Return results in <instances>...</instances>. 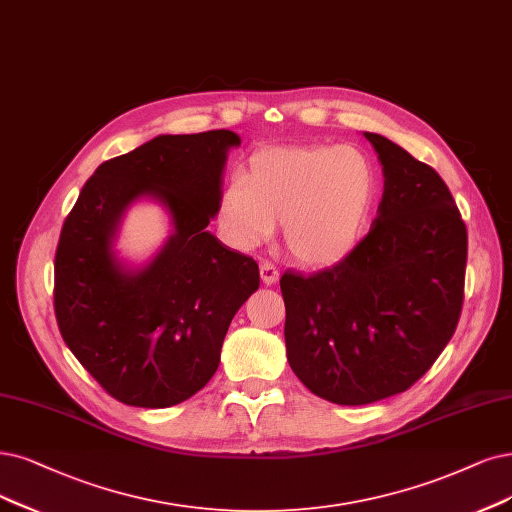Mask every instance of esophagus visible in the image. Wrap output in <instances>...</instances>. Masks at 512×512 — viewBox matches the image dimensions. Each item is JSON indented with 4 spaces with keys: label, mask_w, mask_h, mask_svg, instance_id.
Masks as SVG:
<instances>
[{
    "label": "esophagus",
    "mask_w": 512,
    "mask_h": 512,
    "mask_svg": "<svg viewBox=\"0 0 512 512\" xmlns=\"http://www.w3.org/2000/svg\"><path fill=\"white\" fill-rule=\"evenodd\" d=\"M259 276H261V280H263V285H274V282L278 280V270L274 268V263H270V261H261V266H259Z\"/></svg>",
    "instance_id": "1"
}]
</instances>
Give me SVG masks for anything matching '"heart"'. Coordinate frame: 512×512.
Masks as SVG:
<instances>
[{
    "label": "heart",
    "instance_id": "obj_1",
    "mask_svg": "<svg viewBox=\"0 0 512 512\" xmlns=\"http://www.w3.org/2000/svg\"><path fill=\"white\" fill-rule=\"evenodd\" d=\"M377 189L375 166L356 147H266L225 187L217 221L244 251L268 242L285 221L289 255L301 266L325 268L361 244Z\"/></svg>",
    "mask_w": 512,
    "mask_h": 512
}]
</instances>
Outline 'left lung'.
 I'll use <instances>...</instances> for the list:
<instances>
[{
  "label": "left lung",
  "instance_id": "8db88e82",
  "mask_svg": "<svg viewBox=\"0 0 512 512\" xmlns=\"http://www.w3.org/2000/svg\"><path fill=\"white\" fill-rule=\"evenodd\" d=\"M365 137L384 173L369 234L329 270L280 278L289 365L337 405L411 388L447 346L464 301L468 236L449 187L390 139Z\"/></svg>",
  "mask_w": 512,
  "mask_h": 512
}]
</instances>
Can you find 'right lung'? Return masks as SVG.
Listing matches in <instances>:
<instances>
[{"instance_id":"right-lung-1","label":"right lung","mask_w":512,"mask_h":512,"mask_svg":"<svg viewBox=\"0 0 512 512\" xmlns=\"http://www.w3.org/2000/svg\"><path fill=\"white\" fill-rule=\"evenodd\" d=\"M232 130L160 135L103 162L67 215L54 257V314L67 348L113 399L162 409L202 390L234 314L259 289L257 261L206 225L223 196ZM160 201L174 232L143 267L112 249L121 217Z\"/></svg>"}]
</instances>
